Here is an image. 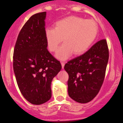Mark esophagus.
Returning a JSON list of instances; mask_svg holds the SVG:
<instances>
[{"label":"esophagus","mask_w":123,"mask_h":123,"mask_svg":"<svg viewBox=\"0 0 123 123\" xmlns=\"http://www.w3.org/2000/svg\"><path fill=\"white\" fill-rule=\"evenodd\" d=\"M61 65H62V68H64V66H65V62H61Z\"/></svg>","instance_id":"esophagus-1"}]
</instances>
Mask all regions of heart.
Returning a JSON list of instances; mask_svg holds the SVG:
<instances>
[{
	"label": "heart",
	"mask_w": 123,
	"mask_h": 123,
	"mask_svg": "<svg viewBox=\"0 0 123 123\" xmlns=\"http://www.w3.org/2000/svg\"><path fill=\"white\" fill-rule=\"evenodd\" d=\"M98 27L92 20L69 16L57 21L55 28L47 29L45 37L51 52L57 50L63 38L65 43L58 49L56 57L65 60L73 53L80 55L87 51L96 39Z\"/></svg>",
	"instance_id": "1"
}]
</instances>
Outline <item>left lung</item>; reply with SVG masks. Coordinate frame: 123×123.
<instances>
[{"mask_svg": "<svg viewBox=\"0 0 123 123\" xmlns=\"http://www.w3.org/2000/svg\"><path fill=\"white\" fill-rule=\"evenodd\" d=\"M109 59L106 40L97 42L82 55L65 65L69 76V96L80 103L91 101L98 94L103 83Z\"/></svg>", "mask_w": 123, "mask_h": 123, "instance_id": "1", "label": "left lung"}]
</instances>
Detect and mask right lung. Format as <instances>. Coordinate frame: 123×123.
I'll list each match as a JSON object with an SVG mask.
<instances>
[{"mask_svg": "<svg viewBox=\"0 0 123 123\" xmlns=\"http://www.w3.org/2000/svg\"><path fill=\"white\" fill-rule=\"evenodd\" d=\"M46 12L31 16L19 32L13 54V68L21 94L30 103L50 99L52 80L61 71L60 61L47 50L45 37Z\"/></svg>", "mask_w": 123, "mask_h": 123, "instance_id": "add662e5", "label": "right lung"}]
</instances>
